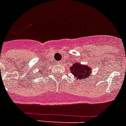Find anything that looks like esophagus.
<instances>
[{
    "label": "esophagus",
    "instance_id": "1",
    "mask_svg": "<svg viewBox=\"0 0 126 126\" xmlns=\"http://www.w3.org/2000/svg\"><path fill=\"white\" fill-rule=\"evenodd\" d=\"M62 62V61H59V64H61Z\"/></svg>",
    "mask_w": 126,
    "mask_h": 126
}]
</instances>
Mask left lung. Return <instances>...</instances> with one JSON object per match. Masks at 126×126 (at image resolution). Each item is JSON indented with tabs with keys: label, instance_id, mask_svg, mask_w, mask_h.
<instances>
[{
	"label": "left lung",
	"instance_id": "left-lung-1",
	"mask_svg": "<svg viewBox=\"0 0 126 126\" xmlns=\"http://www.w3.org/2000/svg\"><path fill=\"white\" fill-rule=\"evenodd\" d=\"M71 73L78 79H83L87 78L91 75V69L89 66L81 65V64L76 63L70 67Z\"/></svg>",
	"mask_w": 126,
	"mask_h": 126
}]
</instances>
